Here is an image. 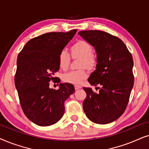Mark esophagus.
<instances>
[{
  "label": "esophagus",
  "instance_id": "esophagus-1",
  "mask_svg": "<svg viewBox=\"0 0 149 149\" xmlns=\"http://www.w3.org/2000/svg\"><path fill=\"white\" fill-rule=\"evenodd\" d=\"M74 87H75V89H76V90H78V89L82 88V86H81L80 85H75Z\"/></svg>",
  "mask_w": 149,
  "mask_h": 149
}]
</instances>
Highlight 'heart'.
I'll list each match as a JSON object with an SVG mask.
<instances>
[{"label": "heart", "mask_w": 149, "mask_h": 149, "mask_svg": "<svg viewBox=\"0 0 149 149\" xmlns=\"http://www.w3.org/2000/svg\"><path fill=\"white\" fill-rule=\"evenodd\" d=\"M71 54L73 56L80 57L79 67L92 68L97 63L96 56L93 54V47L90 43L84 40H80L71 47ZM70 62V56L67 50L63 49L58 55V65L61 69L65 70ZM88 74L86 69L81 68L77 70L69 71L63 75L64 82L73 84H80L86 78Z\"/></svg>", "instance_id": "b5f03b06"}]
</instances>
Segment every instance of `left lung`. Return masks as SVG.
<instances>
[{"mask_svg": "<svg viewBox=\"0 0 149 149\" xmlns=\"http://www.w3.org/2000/svg\"><path fill=\"white\" fill-rule=\"evenodd\" d=\"M78 34L97 52L96 69L88 82L102 86L97 87L98 93L91 88H83L86 93L83 110L95 123H110L123 114L128 104L134 82L132 54L121 39L106 32L83 31Z\"/></svg>", "mask_w": 149, "mask_h": 149, "instance_id": "left-lung-1", "label": "left lung"}]
</instances>
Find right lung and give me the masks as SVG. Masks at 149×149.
<instances>
[{
	"label": "right lung",
	"mask_w": 149,
	"mask_h": 149,
	"mask_svg": "<svg viewBox=\"0 0 149 149\" xmlns=\"http://www.w3.org/2000/svg\"><path fill=\"white\" fill-rule=\"evenodd\" d=\"M76 32H53L31 39L17 56L14 80L19 102L26 116L37 125L58 122L64 114L65 102L74 93L69 83H61L55 90L49 82L57 78L54 76L60 68L59 53Z\"/></svg>",
	"instance_id": "1"
}]
</instances>
